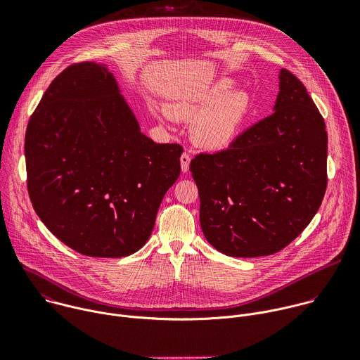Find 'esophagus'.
<instances>
[{
    "mask_svg": "<svg viewBox=\"0 0 360 360\" xmlns=\"http://www.w3.org/2000/svg\"><path fill=\"white\" fill-rule=\"evenodd\" d=\"M189 162H191V155L188 152H184L181 155V168L184 172L189 171Z\"/></svg>",
    "mask_w": 360,
    "mask_h": 360,
    "instance_id": "obj_1",
    "label": "esophagus"
}]
</instances>
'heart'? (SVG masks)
<instances>
[{"label":"heart","mask_w":360,"mask_h":360,"mask_svg":"<svg viewBox=\"0 0 360 360\" xmlns=\"http://www.w3.org/2000/svg\"><path fill=\"white\" fill-rule=\"evenodd\" d=\"M232 88L229 79L203 89L192 96L176 101L162 117L192 121L191 138L205 149H221L228 146L236 136L246 112L249 98L242 91L226 93Z\"/></svg>","instance_id":"b5f03b06"}]
</instances>
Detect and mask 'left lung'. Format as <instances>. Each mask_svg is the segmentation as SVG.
Masks as SVG:
<instances>
[{
  "instance_id": "left-lung-1",
  "label": "left lung",
  "mask_w": 360,
  "mask_h": 360,
  "mask_svg": "<svg viewBox=\"0 0 360 360\" xmlns=\"http://www.w3.org/2000/svg\"><path fill=\"white\" fill-rule=\"evenodd\" d=\"M275 112L189 169L207 240L233 258L272 255L318 212L328 185L325 120L304 85L281 70Z\"/></svg>"
}]
</instances>
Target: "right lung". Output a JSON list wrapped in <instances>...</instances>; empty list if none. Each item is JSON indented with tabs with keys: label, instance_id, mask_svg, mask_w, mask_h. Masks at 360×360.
Returning <instances> with one entry per match:
<instances>
[{
	"label": "right lung",
	"instance_id": "obj_1",
	"mask_svg": "<svg viewBox=\"0 0 360 360\" xmlns=\"http://www.w3.org/2000/svg\"><path fill=\"white\" fill-rule=\"evenodd\" d=\"M179 143H155L98 64H71L44 92L25 132L32 207L63 243L121 258L150 236L181 174Z\"/></svg>",
	"mask_w": 360,
	"mask_h": 360
}]
</instances>
